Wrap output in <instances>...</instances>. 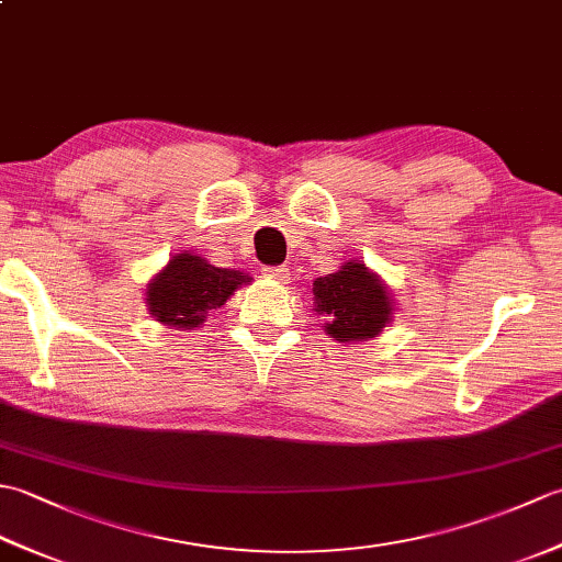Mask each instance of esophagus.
Here are the masks:
<instances>
[{
    "label": "esophagus",
    "mask_w": 562,
    "mask_h": 562,
    "mask_svg": "<svg viewBox=\"0 0 562 562\" xmlns=\"http://www.w3.org/2000/svg\"><path fill=\"white\" fill-rule=\"evenodd\" d=\"M262 274H266V278H270V280H280V282H284L290 278V270L284 268V266H274V268H262Z\"/></svg>",
    "instance_id": "esophagus-1"
}]
</instances>
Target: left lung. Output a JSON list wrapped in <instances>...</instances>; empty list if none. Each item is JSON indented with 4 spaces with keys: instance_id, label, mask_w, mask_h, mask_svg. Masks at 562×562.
Returning <instances> with one entry per match:
<instances>
[{
    "instance_id": "left-lung-1",
    "label": "left lung",
    "mask_w": 562,
    "mask_h": 562,
    "mask_svg": "<svg viewBox=\"0 0 562 562\" xmlns=\"http://www.w3.org/2000/svg\"><path fill=\"white\" fill-rule=\"evenodd\" d=\"M314 308L326 318L324 330L338 342L376 338L391 314L393 302L384 284L364 262H342L340 270L314 280Z\"/></svg>"
}]
</instances>
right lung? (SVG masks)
I'll return each instance as SVG.
<instances>
[{
  "mask_svg": "<svg viewBox=\"0 0 562 562\" xmlns=\"http://www.w3.org/2000/svg\"><path fill=\"white\" fill-rule=\"evenodd\" d=\"M250 282L241 270L210 266L193 254H176L157 278L147 284L151 316L171 328H200L205 318Z\"/></svg>",
  "mask_w": 562,
  "mask_h": 562,
  "instance_id": "add662e5",
  "label": "right lung"
}]
</instances>
